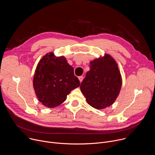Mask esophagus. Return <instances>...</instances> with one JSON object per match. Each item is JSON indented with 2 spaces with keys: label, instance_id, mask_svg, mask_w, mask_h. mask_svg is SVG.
<instances>
[{
  "label": "esophagus",
  "instance_id": "34e87169",
  "mask_svg": "<svg viewBox=\"0 0 155 155\" xmlns=\"http://www.w3.org/2000/svg\"><path fill=\"white\" fill-rule=\"evenodd\" d=\"M78 79H79L80 81V82H81V81H82V80H83V76H80V77H78Z\"/></svg>",
  "mask_w": 155,
  "mask_h": 155
}]
</instances>
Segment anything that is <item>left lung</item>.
<instances>
[{"mask_svg": "<svg viewBox=\"0 0 155 155\" xmlns=\"http://www.w3.org/2000/svg\"><path fill=\"white\" fill-rule=\"evenodd\" d=\"M90 69L80 85L87 102L97 109L112 105L122 84L117 63L111 56L105 54L91 61Z\"/></svg>", "mask_w": 155, "mask_h": 155, "instance_id": "8db88e82", "label": "left lung"}]
</instances>
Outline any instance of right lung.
Segmentation results:
<instances>
[{
    "mask_svg": "<svg viewBox=\"0 0 155 155\" xmlns=\"http://www.w3.org/2000/svg\"><path fill=\"white\" fill-rule=\"evenodd\" d=\"M34 89L38 101L53 108L63 103L71 91L80 85L74 68L62 56L53 53L44 56L39 61L33 79Z\"/></svg>",
    "mask_w": 155,
    "mask_h": 155,
    "instance_id": "1",
    "label": "right lung"
}]
</instances>
